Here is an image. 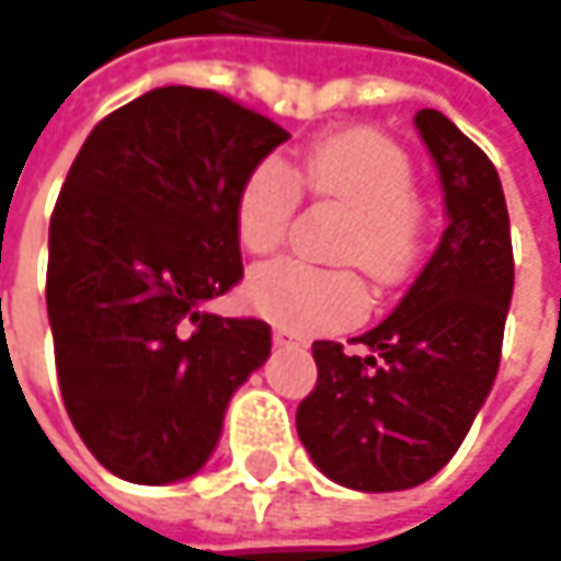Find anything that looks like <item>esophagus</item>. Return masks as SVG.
<instances>
[{
	"label": "esophagus",
	"mask_w": 561,
	"mask_h": 561,
	"mask_svg": "<svg viewBox=\"0 0 561 561\" xmlns=\"http://www.w3.org/2000/svg\"><path fill=\"white\" fill-rule=\"evenodd\" d=\"M274 344H277V347H300L302 339H300V335H294V332H287V329H280V325H277V329H274Z\"/></svg>",
	"instance_id": "34e87169"
}]
</instances>
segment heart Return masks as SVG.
I'll list each match as a JSON object with an SVG mask.
<instances>
[{"mask_svg": "<svg viewBox=\"0 0 561 561\" xmlns=\"http://www.w3.org/2000/svg\"><path fill=\"white\" fill-rule=\"evenodd\" d=\"M300 187L351 210L339 259L367 267L382 284H402L424 259L431 217L419 194L412 156L380 130H339L309 142L297 162L261 159L236 197V232L245 252L271 255L287 242ZM249 302L294 332H332L354 325L370 294L354 267H316L271 261L249 277Z\"/></svg>", "mask_w": 561, "mask_h": 561, "instance_id": "heart-1", "label": "heart"}]
</instances>
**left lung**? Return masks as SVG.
Segmentation results:
<instances>
[{
	"label": "left lung",
	"mask_w": 561,
	"mask_h": 561,
	"mask_svg": "<svg viewBox=\"0 0 561 561\" xmlns=\"http://www.w3.org/2000/svg\"><path fill=\"white\" fill-rule=\"evenodd\" d=\"M444 181L447 229L419 280L377 329L316 341L319 380L297 409L312 462L344 489L399 492L460 450L501 360L514 290L511 222L492 159L440 111L415 114Z\"/></svg>",
	"instance_id": "left-lung-1"
}]
</instances>
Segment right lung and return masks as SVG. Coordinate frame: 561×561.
<instances>
[{
  "label": "right lung",
  "mask_w": 561,
  "mask_h": 561,
  "mask_svg": "<svg viewBox=\"0 0 561 561\" xmlns=\"http://www.w3.org/2000/svg\"><path fill=\"white\" fill-rule=\"evenodd\" d=\"M290 134L214 89L165 85L82 142L50 217L47 312L62 405L137 485L197 472L271 325L204 302L242 280L236 197Z\"/></svg>",
  "instance_id": "add662e5"
}]
</instances>
